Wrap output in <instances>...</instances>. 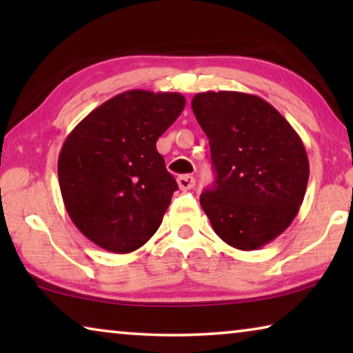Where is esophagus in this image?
I'll use <instances>...</instances> for the list:
<instances>
[{
    "instance_id": "esophagus-1",
    "label": "esophagus",
    "mask_w": 353,
    "mask_h": 353,
    "mask_svg": "<svg viewBox=\"0 0 353 353\" xmlns=\"http://www.w3.org/2000/svg\"><path fill=\"white\" fill-rule=\"evenodd\" d=\"M177 183H179V188L181 190H191L194 187V177L190 176V174H182L177 177Z\"/></svg>"
}]
</instances>
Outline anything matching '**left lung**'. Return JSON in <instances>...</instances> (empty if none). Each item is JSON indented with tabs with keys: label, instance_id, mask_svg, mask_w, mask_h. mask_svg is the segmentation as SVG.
I'll list each match as a JSON object with an SVG mask.
<instances>
[{
	"label": "left lung",
	"instance_id": "obj_1",
	"mask_svg": "<svg viewBox=\"0 0 353 353\" xmlns=\"http://www.w3.org/2000/svg\"><path fill=\"white\" fill-rule=\"evenodd\" d=\"M191 109L210 143L216 181L201 194L213 230L255 250L288 229L305 196V146L277 109L256 94L205 92Z\"/></svg>",
	"mask_w": 353,
	"mask_h": 353
}]
</instances>
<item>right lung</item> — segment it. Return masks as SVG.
Returning <instances> with one entry per match:
<instances>
[{
  "label": "right lung",
  "mask_w": 353,
  "mask_h": 353,
  "mask_svg": "<svg viewBox=\"0 0 353 353\" xmlns=\"http://www.w3.org/2000/svg\"><path fill=\"white\" fill-rule=\"evenodd\" d=\"M183 107L181 93L129 90L88 113L65 139L57 162L63 204L97 246L132 252L162 224L179 187L155 143Z\"/></svg>",
  "instance_id": "right-lung-1"
}]
</instances>
